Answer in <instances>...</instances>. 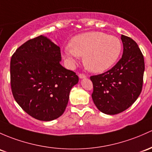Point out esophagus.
Returning a JSON list of instances; mask_svg holds the SVG:
<instances>
[{
    "mask_svg": "<svg viewBox=\"0 0 152 152\" xmlns=\"http://www.w3.org/2000/svg\"><path fill=\"white\" fill-rule=\"evenodd\" d=\"M79 79H85L86 76L84 74H82V73H80V74L79 75Z\"/></svg>",
    "mask_w": 152,
    "mask_h": 152,
    "instance_id": "obj_1",
    "label": "esophagus"
}]
</instances>
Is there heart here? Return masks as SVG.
Instances as JSON below:
<instances>
[{"label":"heart","instance_id":"obj_1","mask_svg":"<svg viewBox=\"0 0 152 152\" xmlns=\"http://www.w3.org/2000/svg\"><path fill=\"white\" fill-rule=\"evenodd\" d=\"M121 52L119 38L103 32L93 31L72 38L70 47L64 50L63 57L70 65H73L83 56V63L87 69L93 73H102L114 65Z\"/></svg>","mask_w":152,"mask_h":152}]
</instances>
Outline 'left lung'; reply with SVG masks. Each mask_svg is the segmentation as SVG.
Listing matches in <instances>:
<instances>
[{
	"label": "left lung",
	"instance_id": "1",
	"mask_svg": "<svg viewBox=\"0 0 152 152\" xmlns=\"http://www.w3.org/2000/svg\"><path fill=\"white\" fill-rule=\"evenodd\" d=\"M123 54L117 63L105 73L90 77L92 100L105 114H119L131 106L140 95L145 65L138 44L122 35Z\"/></svg>",
	"mask_w": 152,
	"mask_h": 152
}]
</instances>
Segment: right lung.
I'll list each match as a JSON object with an SVG mask.
<instances>
[{
	"label": "right lung",
	"instance_id": "1",
	"mask_svg": "<svg viewBox=\"0 0 152 152\" xmlns=\"http://www.w3.org/2000/svg\"><path fill=\"white\" fill-rule=\"evenodd\" d=\"M59 46L41 36L16 50L11 59V87L19 105L30 116L52 121L65 111L79 77L60 65Z\"/></svg>",
	"mask_w": 152,
	"mask_h": 152
}]
</instances>
